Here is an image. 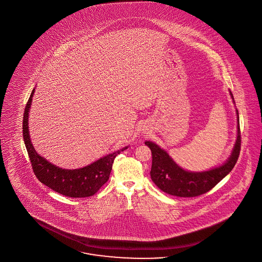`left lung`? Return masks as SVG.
I'll return each mask as SVG.
<instances>
[{
	"instance_id": "obj_1",
	"label": "left lung",
	"mask_w": 262,
	"mask_h": 262,
	"mask_svg": "<svg viewBox=\"0 0 262 262\" xmlns=\"http://www.w3.org/2000/svg\"><path fill=\"white\" fill-rule=\"evenodd\" d=\"M231 97L234 102L233 94ZM235 103V102H234ZM237 114V139L228 160L220 167L205 171H188L179 167L168 155V152L152 141H145V145L152 152L151 179L163 192L177 197H196L213 188L225 178L237 163L241 150V132L239 113Z\"/></svg>"
}]
</instances>
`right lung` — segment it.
I'll use <instances>...</instances> for the list:
<instances>
[{"instance_id":"add662e5","label":"right lung","mask_w":262,"mask_h":262,"mask_svg":"<svg viewBox=\"0 0 262 262\" xmlns=\"http://www.w3.org/2000/svg\"><path fill=\"white\" fill-rule=\"evenodd\" d=\"M34 93L35 89L32 91L24 110L22 128L24 143L30 158L35 176L46 186L64 196L71 198H84L93 196L109 179L116 156L127 149L128 146L124 147L104 157L100 158L84 168L66 169L56 167L47 159L40 156L32 144L28 127V118Z\"/></svg>"}]
</instances>
